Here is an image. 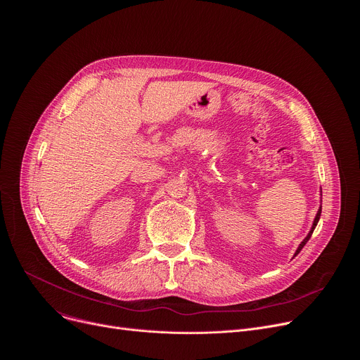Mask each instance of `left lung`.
I'll return each instance as SVG.
<instances>
[{
  "instance_id": "8db88e82",
  "label": "left lung",
  "mask_w": 360,
  "mask_h": 360,
  "mask_svg": "<svg viewBox=\"0 0 360 360\" xmlns=\"http://www.w3.org/2000/svg\"><path fill=\"white\" fill-rule=\"evenodd\" d=\"M321 196H322V189H321ZM321 202H322V199H321ZM321 214H322V205H321L319 210H318V214H316V217H315V219H314V224H312V228H311L309 233H307V235H306V238L299 243V246H297V249H296V252H295V255H293V256H296V255L302 250V248L306 245V242L311 239V236H312V233H314V231H315V228H316V225H318V222H319V219H321Z\"/></svg>"
}]
</instances>
